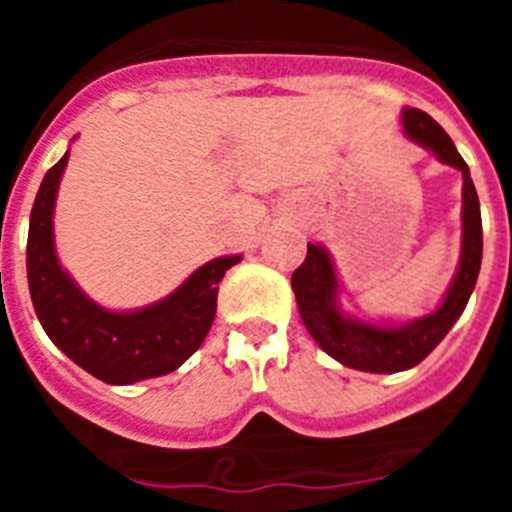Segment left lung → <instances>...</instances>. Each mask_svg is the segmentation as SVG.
Instances as JSON below:
<instances>
[{
	"label": "left lung",
	"instance_id": "1",
	"mask_svg": "<svg viewBox=\"0 0 512 512\" xmlns=\"http://www.w3.org/2000/svg\"><path fill=\"white\" fill-rule=\"evenodd\" d=\"M400 120L410 140L431 151L441 164L459 169L464 179L459 266L436 310L410 323H392V320L372 323L348 315L341 310L343 289L336 266L328 248L320 243H307L305 261L292 274V289H295L302 323L310 330L315 343L343 366L374 374L405 372L431 354L467 307L482 264V215H479V197L467 161L459 156L454 140L428 112L405 107Z\"/></svg>",
	"mask_w": 512,
	"mask_h": 512
}]
</instances>
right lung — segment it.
<instances>
[{
	"mask_svg": "<svg viewBox=\"0 0 512 512\" xmlns=\"http://www.w3.org/2000/svg\"><path fill=\"white\" fill-rule=\"evenodd\" d=\"M69 151L48 169L30 212L27 284L35 315L53 343L84 372L107 384L164 377L202 346L217 310V282L241 256H220L153 305L115 312L81 292L56 256L53 210Z\"/></svg>",
	"mask_w": 512,
	"mask_h": 512,
	"instance_id": "1",
	"label": "right lung"
}]
</instances>
